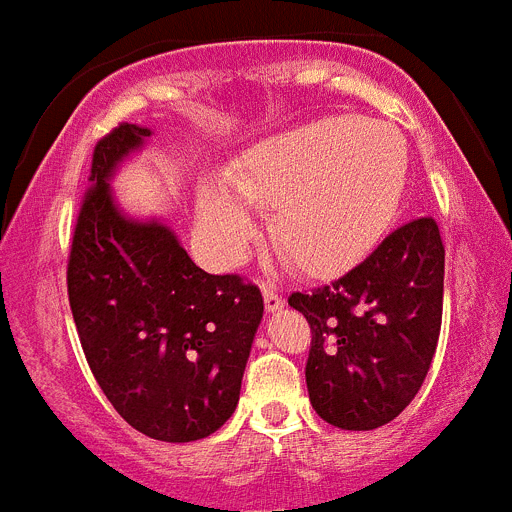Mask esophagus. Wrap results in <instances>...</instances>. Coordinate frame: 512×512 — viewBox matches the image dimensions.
<instances>
[{
  "mask_svg": "<svg viewBox=\"0 0 512 512\" xmlns=\"http://www.w3.org/2000/svg\"><path fill=\"white\" fill-rule=\"evenodd\" d=\"M261 292H264V305L269 312H277L284 307V297L279 295L274 284H261Z\"/></svg>",
  "mask_w": 512,
  "mask_h": 512,
  "instance_id": "esophagus-1",
  "label": "esophagus"
}]
</instances>
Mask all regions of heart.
Masks as SVG:
<instances>
[{"label":"heart","mask_w":512,"mask_h":512,"mask_svg":"<svg viewBox=\"0 0 512 512\" xmlns=\"http://www.w3.org/2000/svg\"><path fill=\"white\" fill-rule=\"evenodd\" d=\"M408 169V143L395 125L325 117L271 135L235 158L228 169L233 190L205 179L197 220L217 259L233 261L256 235L245 206L271 212L279 256L302 274L328 277L377 246L400 210Z\"/></svg>","instance_id":"obj_1"}]
</instances>
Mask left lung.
Instances as JSON below:
<instances>
[{"mask_svg":"<svg viewBox=\"0 0 512 512\" xmlns=\"http://www.w3.org/2000/svg\"><path fill=\"white\" fill-rule=\"evenodd\" d=\"M443 256L436 220L418 217L333 284L289 295L312 330L305 379L325 423L374 431L418 395L441 333Z\"/></svg>","mask_w":512,"mask_h":512,"instance_id":"1","label":"left lung"}]
</instances>
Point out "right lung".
Returning <instances> with one entry per match:
<instances>
[{"label":"right lung","mask_w":512,"mask_h":512,"mask_svg":"<svg viewBox=\"0 0 512 512\" xmlns=\"http://www.w3.org/2000/svg\"><path fill=\"white\" fill-rule=\"evenodd\" d=\"M151 128L122 122L94 148L69 256V302L94 379L148 438L189 443L233 415L261 318L259 287L194 264L161 220L117 205L112 176Z\"/></svg>","instance_id":"obj_1"}]
</instances>
